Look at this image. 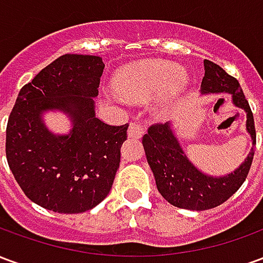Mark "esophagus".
<instances>
[{"instance_id":"1","label":"esophagus","mask_w":263,"mask_h":263,"mask_svg":"<svg viewBox=\"0 0 263 263\" xmlns=\"http://www.w3.org/2000/svg\"><path fill=\"white\" fill-rule=\"evenodd\" d=\"M143 134V128L138 122H131V125L128 128V137L129 138H141Z\"/></svg>"}]
</instances>
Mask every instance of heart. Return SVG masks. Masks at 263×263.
<instances>
[{
	"instance_id": "1",
	"label": "heart",
	"mask_w": 263,
	"mask_h": 263,
	"mask_svg": "<svg viewBox=\"0 0 263 263\" xmlns=\"http://www.w3.org/2000/svg\"><path fill=\"white\" fill-rule=\"evenodd\" d=\"M180 73V67L167 62H148L122 70L115 79V87L121 96L143 101L158 96L171 86ZM180 87L177 84L176 90Z\"/></svg>"
}]
</instances>
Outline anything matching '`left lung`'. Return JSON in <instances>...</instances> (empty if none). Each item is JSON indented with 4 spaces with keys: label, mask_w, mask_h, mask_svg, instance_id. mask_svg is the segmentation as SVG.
Returning a JSON list of instances; mask_svg holds the SVG:
<instances>
[{
    "label": "left lung",
    "mask_w": 263,
    "mask_h": 263,
    "mask_svg": "<svg viewBox=\"0 0 263 263\" xmlns=\"http://www.w3.org/2000/svg\"><path fill=\"white\" fill-rule=\"evenodd\" d=\"M204 70L201 91L231 94L232 103L247 112V129L255 146L254 114L238 80L210 60H204ZM142 145L154 172L156 187L163 198L175 207L196 211L214 209L231 197L245 182L254 159L252 146L248 158L235 172L222 177L204 175L184 155L172 131L171 122L149 126L142 138Z\"/></svg>",
    "instance_id": "8db88e82"
}]
</instances>
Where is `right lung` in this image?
Listing matches in <instances>:
<instances>
[{
	"instance_id": "obj_1",
	"label": "right lung",
	"mask_w": 263,
	"mask_h": 263,
	"mask_svg": "<svg viewBox=\"0 0 263 263\" xmlns=\"http://www.w3.org/2000/svg\"><path fill=\"white\" fill-rule=\"evenodd\" d=\"M104 63L100 56L63 54L21 88L7 124L8 166L26 197L54 213L91 210L107 197L120 167L125 125L96 118ZM48 109L70 115L73 129L53 136L42 122Z\"/></svg>"
}]
</instances>
